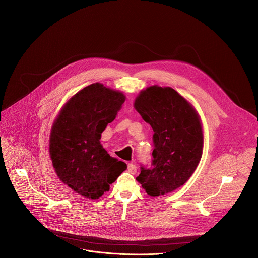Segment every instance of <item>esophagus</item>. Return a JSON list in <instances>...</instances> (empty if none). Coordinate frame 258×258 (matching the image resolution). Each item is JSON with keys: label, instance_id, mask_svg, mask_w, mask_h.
Segmentation results:
<instances>
[{"label": "esophagus", "instance_id": "esophagus-1", "mask_svg": "<svg viewBox=\"0 0 258 258\" xmlns=\"http://www.w3.org/2000/svg\"><path fill=\"white\" fill-rule=\"evenodd\" d=\"M128 171H129V173L135 175V174L137 173V167H136L134 164L129 163V164H128Z\"/></svg>", "mask_w": 258, "mask_h": 258}]
</instances>
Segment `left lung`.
<instances>
[{"mask_svg": "<svg viewBox=\"0 0 258 258\" xmlns=\"http://www.w3.org/2000/svg\"><path fill=\"white\" fill-rule=\"evenodd\" d=\"M134 107L154 131L151 167L142 166L136 180L151 197L171 192L190 178L201 161L200 117L175 89L158 85L142 90Z\"/></svg>", "mask_w": 258, "mask_h": 258, "instance_id": "8db88e82", "label": "left lung"}]
</instances>
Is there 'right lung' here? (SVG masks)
I'll list each match as a JSON object with an SVG mask.
<instances>
[{
	"label": "right lung",
	"mask_w": 258,
	"mask_h": 258,
	"mask_svg": "<svg viewBox=\"0 0 258 258\" xmlns=\"http://www.w3.org/2000/svg\"><path fill=\"white\" fill-rule=\"evenodd\" d=\"M124 101L122 92L93 83L74 95L53 122L49 136L53 168L78 195L98 199L127 169L100 144L101 133Z\"/></svg>",
	"instance_id": "add662e5"
}]
</instances>
